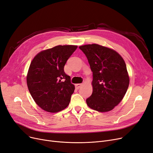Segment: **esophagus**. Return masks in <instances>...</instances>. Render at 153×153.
Masks as SVG:
<instances>
[{
  "label": "esophagus",
  "instance_id": "esophagus-1",
  "mask_svg": "<svg viewBox=\"0 0 153 153\" xmlns=\"http://www.w3.org/2000/svg\"><path fill=\"white\" fill-rule=\"evenodd\" d=\"M82 86V84H75L76 89H79Z\"/></svg>",
  "mask_w": 153,
  "mask_h": 153
}]
</instances>
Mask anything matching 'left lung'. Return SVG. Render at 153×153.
I'll return each mask as SVG.
<instances>
[{"label":"left lung","instance_id":"1","mask_svg":"<svg viewBox=\"0 0 153 153\" xmlns=\"http://www.w3.org/2000/svg\"><path fill=\"white\" fill-rule=\"evenodd\" d=\"M79 48L93 72V93L86 99L88 106L100 112L113 110L122 101L129 85L125 61L116 51L98 44L82 45Z\"/></svg>","mask_w":153,"mask_h":153}]
</instances>
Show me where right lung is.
<instances>
[{
    "instance_id": "obj_1",
    "label": "right lung",
    "mask_w": 153,
    "mask_h": 153,
    "mask_svg": "<svg viewBox=\"0 0 153 153\" xmlns=\"http://www.w3.org/2000/svg\"><path fill=\"white\" fill-rule=\"evenodd\" d=\"M76 45H58L38 53L28 70L26 81L29 91L41 108L51 113L69 105L75 87L64 72L67 60Z\"/></svg>"
}]
</instances>
